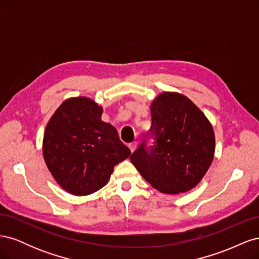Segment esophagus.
I'll return each mask as SVG.
<instances>
[{"label": "esophagus", "mask_w": 259, "mask_h": 259, "mask_svg": "<svg viewBox=\"0 0 259 259\" xmlns=\"http://www.w3.org/2000/svg\"><path fill=\"white\" fill-rule=\"evenodd\" d=\"M128 148L131 149V151H132V152H134V151H135V149L137 148V143L135 142V143H131V144H128Z\"/></svg>", "instance_id": "1"}]
</instances>
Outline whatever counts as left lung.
Here are the masks:
<instances>
[{"label":"left lung","instance_id":"obj_1","mask_svg":"<svg viewBox=\"0 0 259 259\" xmlns=\"http://www.w3.org/2000/svg\"><path fill=\"white\" fill-rule=\"evenodd\" d=\"M151 127L130 156L142 176L156 190L177 194L191 190L204 177L215 152L211 124L192 101L164 92L150 107ZM148 138L155 145L148 147Z\"/></svg>","mask_w":259,"mask_h":259}]
</instances>
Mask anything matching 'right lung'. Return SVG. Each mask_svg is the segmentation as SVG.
Segmentation results:
<instances>
[{"instance_id": "right-lung-1", "label": "right lung", "mask_w": 259, "mask_h": 259, "mask_svg": "<svg viewBox=\"0 0 259 259\" xmlns=\"http://www.w3.org/2000/svg\"><path fill=\"white\" fill-rule=\"evenodd\" d=\"M103 108L88 97L65 100L44 132L43 156L51 174L67 192L88 195L110 179L113 167L131 154Z\"/></svg>"}]
</instances>
